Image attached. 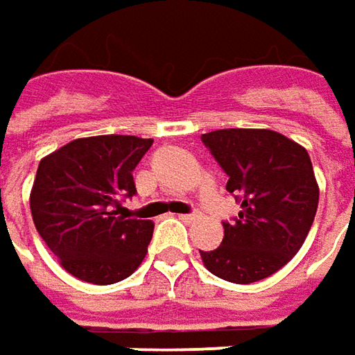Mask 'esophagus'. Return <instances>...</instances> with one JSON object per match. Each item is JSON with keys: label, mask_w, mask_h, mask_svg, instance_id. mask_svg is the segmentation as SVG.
Instances as JSON below:
<instances>
[{"label": "esophagus", "mask_w": 355, "mask_h": 355, "mask_svg": "<svg viewBox=\"0 0 355 355\" xmlns=\"http://www.w3.org/2000/svg\"><path fill=\"white\" fill-rule=\"evenodd\" d=\"M180 219H184V221H187V223H191V221H198V219H199V213H198V211L184 213V215H180Z\"/></svg>", "instance_id": "34e87169"}]
</instances>
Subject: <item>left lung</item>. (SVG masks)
Listing matches in <instances>:
<instances>
[{
	"mask_svg": "<svg viewBox=\"0 0 355 355\" xmlns=\"http://www.w3.org/2000/svg\"><path fill=\"white\" fill-rule=\"evenodd\" d=\"M201 142L241 205L233 221H223L221 247L199 251L203 265L235 284L266 279L298 252L314 223L320 191L310 156L272 130H215Z\"/></svg>",
	"mask_w": 355,
	"mask_h": 355,
	"instance_id": "8db88e82",
	"label": "left lung"
}]
</instances>
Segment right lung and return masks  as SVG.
Masks as SVG:
<instances>
[{
    "label": "right lung",
    "mask_w": 355,
    "mask_h": 355,
    "mask_svg": "<svg viewBox=\"0 0 355 355\" xmlns=\"http://www.w3.org/2000/svg\"><path fill=\"white\" fill-rule=\"evenodd\" d=\"M154 140L78 138L39 162L31 215L62 268L92 284L128 279L144 261L154 223L128 219L122 201L136 196L132 171Z\"/></svg>",
    "instance_id": "add662e5"
}]
</instances>
